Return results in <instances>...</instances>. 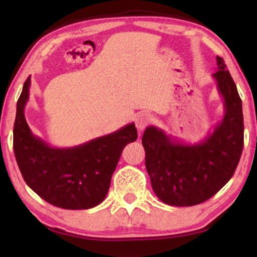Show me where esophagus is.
Segmentation results:
<instances>
[{"label":"esophagus","instance_id":"esophagus-1","mask_svg":"<svg viewBox=\"0 0 257 257\" xmlns=\"http://www.w3.org/2000/svg\"><path fill=\"white\" fill-rule=\"evenodd\" d=\"M152 120H153L152 119V116L150 114H147V113H141V114L137 115L135 123H136L138 132H143L147 125L151 124Z\"/></svg>","mask_w":257,"mask_h":257}]
</instances>
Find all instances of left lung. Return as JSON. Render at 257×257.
<instances>
[{
    "label": "left lung",
    "instance_id": "obj_1",
    "mask_svg": "<svg viewBox=\"0 0 257 257\" xmlns=\"http://www.w3.org/2000/svg\"><path fill=\"white\" fill-rule=\"evenodd\" d=\"M212 77L223 98L224 115L198 144H186L150 125L143 134L146 170L161 201L193 206L215 195L231 179L243 147L242 104L224 61L216 56Z\"/></svg>",
    "mask_w": 257,
    "mask_h": 257
}]
</instances>
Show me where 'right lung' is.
<instances>
[{
  "mask_svg": "<svg viewBox=\"0 0 257 257\" xmlns=\"http://www.w3.org/2000/svg\"><path fill=\"white\" fill-rule=\"evenodd\" d=\"M30 76L17 102L14 151L30 188L47 203L66 210H87L102 203L124 146L137 139L135 123L73 147H52L35 136L25 118Z\"/></svg>",
  "mask_w": 257,
  "mask_h": 257,
  "instance_id": "1",
  "label": "right lung"
}]
</instances>
